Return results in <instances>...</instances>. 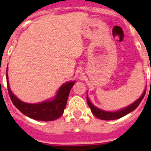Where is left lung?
Instances as JSON below:
<instances>
[{"instance_id": "8db88e82", "label": "left lung", "mask_w": 151, "mask_h": 151, "mask_svg": "<svg viewBox=\"0 0 151 151\" xmlns=\"http://www.w3.org/2000/svg\"><path fill=\"white\" fill-rule=\"evenodd\" d=\"M151 83V82H150ZM146 88L144 90V92L142 94L139 98L138 99H136L134 103H132V104L129 105L128 106L124 108H122V109H120V110H117V111H106V110H101L99 108L96 107V106H94L91 102H90L89 99L87 96V102L88 105L91 109V111L93 114L96 116V117L99 118L101 120H106V121H110V120H116L118 119V118H121L123 116H125L126 114L131 113L132 111H133L134 110H136L137 106L139 105V103H141V101L143 100V97L145 96L146 93Z\"/></svg>"}]
</instances>
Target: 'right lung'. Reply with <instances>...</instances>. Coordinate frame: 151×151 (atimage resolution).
I'll return each instance as SVG.
<instances>
[{"label": "right lung", "mask_w": 151, "mask_h": 151, "mask_svg": "<svg viewBox=\"0 0 151 151\" xmlns=\"http://www.w3.org/2000/svg\"><path fill=\"white\" fill-rule=\"evenodd\" d=\"M8 71V70H7ZM8 94L15 106L27 117L43 122H50L63 115L66 107L69 93L76 81H68L60 86L54 98L38 103H27L18 99L9 86L8 73H6Z\"/></svg>", "instance_id": "obj_1"}]
</instances>
